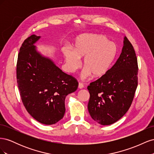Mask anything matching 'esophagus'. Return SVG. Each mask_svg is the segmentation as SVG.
Here are the masks:
<instances>
[{"instance_id":"esophagus-1","label":"esophagus","mask_w":154,"mask_h":154,"mask_svg":"<svg viewBox=\"0 0 154 154\" xmlns=\"http://www.w3.org/2000/svg\"><path fill=\"white\" fill-rule=\"evenodd\" d=\"M83 87H84V86H83V83H78V88H83Z\"/></svg>"}]
</instances>
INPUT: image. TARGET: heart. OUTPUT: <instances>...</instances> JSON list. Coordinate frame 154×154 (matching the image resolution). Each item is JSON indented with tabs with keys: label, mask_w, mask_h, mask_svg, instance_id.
<instances>
[{
	"label": "heart",
	"mask_w": 154,
	"mask_h": 154,
	"mask_svg": "<svg viewBox=\"0 0 154 154\" xmlns=\"http://www.w3.org/2000/svg\"><path fill=\"white\" fill-rule=\"evenodd\" d=\"M118 52L117 45L104 35L85 34L77 37L74 49L69 47L62 49L67 70L73 72L80 66L83 57L82 76L87 78L91 74L101 78L109 71Z\"/></svg>",
	"instance_id": "b5f03b06"
}]
</instances>
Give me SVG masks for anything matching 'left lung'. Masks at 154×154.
<instances>
[{"label":"left lung","mask_w":154,"mask_h":154,"mask_svg":"<svg viewBox=\"0 0 154 154\" xmlns=\"http://www.w3.org/2000/svg\"><path fill=\"white\" fill-rule=\"evenodd\" d=\"M138 66L132 44L124 37L119 58L107 73L90 83L88 110L101 125L113 124L129 109L137 86Z\"/></svg>","instance_id":"obj_1"}]
</instances>
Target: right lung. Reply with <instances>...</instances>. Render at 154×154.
<instances>
[{"label":"right lung","instance_id":"right-lung-1","mask_svg":"<svg viewBox=\"0 0 154 154\" xmlns=\"http://www.w3.org/2000/svg\"><path fill=\"white\" fill-rule=\"evenodd\" d=\"M40 37L32 35L22 44L17 64V84L28 113L41 123L53 125L63 118L66 97L76 91L78 83L37 51L35 44Z\"/></svg>","mask_w":154,"mask_h":154}]
</instances>
